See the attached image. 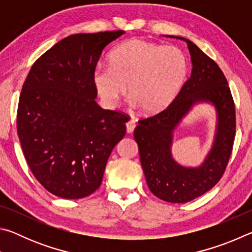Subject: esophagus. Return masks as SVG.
<instances>
[{
	"label": "esophagus",
	"instance_id": "34e87169",
	"mask_svg": "<svg viewBox=\"0 0 252 252\" xmlns=\"http://www.w3.org/2000/svg\"><path fill=\"white\" fill-rule=\"evenodd\" d=\"M135 129V121L134 120H130L126 123V132L127 133H132Z\"/></svg>",
	"mask_w": 252,
	"mask_h": 252
}]
</instances>
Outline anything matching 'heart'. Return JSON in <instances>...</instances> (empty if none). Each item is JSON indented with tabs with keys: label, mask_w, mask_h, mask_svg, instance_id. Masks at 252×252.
<instances>
[{
	"label": "heart",
	"mask_w": 252,
	"mask_h": 252,
	"mask_svg": "<svg viewBox=\"0 0 252 252\" xmlns=\"http://www.w3.org/2000/svg\"><path fill=\"white\" fill-rule=\"evenodd\" d=\"M109 67H97L92 80L104 103L114 108L127 91L130 103L153 116L176 99L189 73V61L177 46H162L142 39L118 45L109 55Z\"/></svg>",
	"instance_id": "b5f03b06"
}]
</instances>
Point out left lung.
<instances>
[{"mask_svg": "<svg viewBox=\"0 0 252 252\" xmlns=\"http://www.w3.org/2000/svg\"><path fill=\"white\" fill-rule=\"evenodd\" d=\"M186 42L191 57V75L167 109L139 121L134 130L140 161L151 192L161 200L186 203L217 185L227 167L236 132V113L231 92L218 64L192 41L182 36L163 35ZM213 106L216 113L215 135L203 163L188 167L172 156L174 132L193 107Z\"/></svg>", "mask_w": 252, "mask_h": 252, "instance_id": "8db88e82", "label": "left lung"}]
</instances>
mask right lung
I'll list each match as a JSON object with an SVG mask.
<instances>
[{
	"label": "right lung",
	"instance_id": "1",
	"mask_svg": "<svg viewBox=\"0 0 252 252\" xmlns=\"http://www.w3.org/2000/svg\"><path fill=\"white\" fill-rule=\"evenodd\" d=\"M125 33L64 37L36 60L23 84L16 120L23 155L36 180L57 197L94 192L126 134L127 118L96 103L92 80L105 46Z\"/></svg>",
	"mask_w": 252,
	"mask_h": 252
}]
</instances>
